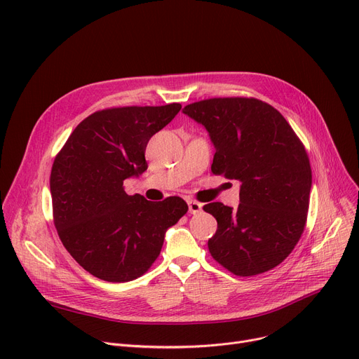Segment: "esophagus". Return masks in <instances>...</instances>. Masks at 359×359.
Segmentation results:
<instances>
[{
  "mask_svg": "<svg viewBox=\"0 0 359 359\" xmlns=\"http://www.w3.org/2000/svg\"><path fill=\"white\" fill-rule=\"evenodd\" d=\"M187 205H189V212L191 214H198L202 211V203L196 202V201H187Z\"/></svg>",
  "mask_w": 359,
  "mask_h": 359,
  "instance_id": "esophagus-1",
  "label": "esophagus"
}]
</instances>
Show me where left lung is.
I'll return each instance as SVG.
<instances>
[{
	"mask_svg": "<svg viewBox=\"0 0 359 359\" xmlns=\"http://www.w3.org/2000/svg\"><path fill=\"white\" fill-rule=\"evenodd\" d=\"M183 113L208 130L212 173L240 182L237 208L203 206L218 222L208 240L211 256L238 276L278 266L307 219L311 167L304 145L275 107L257 99H208Z\"/></svg>",
	"mask_w": 359,
	"mask_h": 359,
	"instance_id": "8db88e82",
	"label": "left lung"
}]
</instances>
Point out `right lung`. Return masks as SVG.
I'll return each mask as SVG.
<instances>
[{"mask_svg":"<svg viewBox=\"0 0 359 359\" xmlns=\"http://www.w3.org/2000/svg\"><path fill=\"white\" fill-rule=\"evenodd\" d=\"M182 106L99 110L72 130L50 172L53 222L68 253L107 282L144 275L158 257L165 231L186 212L179 196L149 202L129 196L123 182L142 175L149 138Z\"/></svg>","mask_w":359,"mask_h":359,"instance_id":"right-lung-1","label":"right lung"}]
</instances>
